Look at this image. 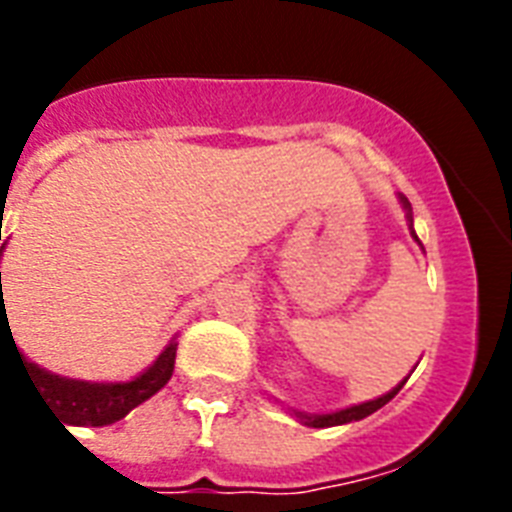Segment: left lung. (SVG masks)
<instances>
[{
	"mask_svg": "<svg viewBox=\"0 0 512 512\" xmlns=\"http://www.w3.org/2000/svg\"><path fill=\"white\" fill-rule=\"evenodd\" d=\"M404 201V207L409 209V223H412V207H409V201ZM417 239V236H414ZM404 388V382L398 385V388H393L390 393H385V396L374 398V401H366V404H358V406H350V409H342V412H332V414H313V417H308V414H300L305 420V425H313V428H332V425H345V422H353V420H364V417H369L372 412H377L380 406H385L390 401V398L396 396L398 390Z\"/></svg>",
	"mask_w": 512,
	"mask_h": 512,
	"instance_id": "8db88e82",
	"label": "left lung"
}]
</instances>
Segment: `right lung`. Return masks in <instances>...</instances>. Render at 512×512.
Here are the masks:
<instances>
[{
	"label": "right lung",
	"instance_id": "add662e5",
	"mask_svg": "<svg viewBox=\"0 0 512 512\" xmlns=\"http://www.w3.org/2000/svg\"><path fill=\"white\" fill-rule=\"evenodd\" d=\"M0 241H2V228H0ZM4 244L0 247L2 255ZM2 281V271H0ZM10 327L7 324V308L4 303L0 305V348H2V332ZM12 337V335H10ZM15 345V340H12ZM18 353V348H15ZM175 353L177 345L170 342L167 348L162 350V356L156 358L154 364L148 366L146 372L135 377L132 382H79V380H66V377H58V374H50L39 369L36 364L26 361L20 356V364L26 366V372L34 377L36 388H39V396L47 401V404L60 414V420L68 422V425H92V428H100V425H111V422L122 420L135 409L138 404L148 401L154 396L156 390H162L167 385V380L172 377V369H175Z\"/></svg>",
	"mask_w": 512,
	"mask_h": 512
}]
</instances>
